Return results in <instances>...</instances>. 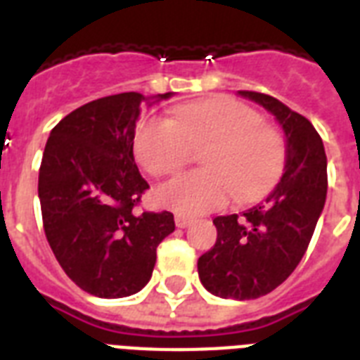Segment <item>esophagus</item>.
Segmentation results:
<instances>
[{
    "mask_svg": "<svg viewBox=\"0 0 360 360\" xmlns=\"http://www.w3.org/2000/svg\"><path fill=\"white\" fill-rule=\"evenodd\" d=\"M192 224L191 217H185V214H175V226L177 228H186V226Z\"/></svg>",
    "mask_w": 360,
    "mask_h": 360,
    "instance_id": "34e87169",
    "label": "esophagus"
}]
</instances>
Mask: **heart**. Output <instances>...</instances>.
<instances>
[{
  "instance_id": "heart-1",
  "label": "heart",
  "mask_w": 360,
  "mask_h": 360,
  "mask_svg": "<svg viewBox=\"0 0 360 360\" xmlns=\"http://www.w3.org/2000/svg\"><path fill=\"white\" fill-rule=\"evenodd\" d=\"M202 155V172L174 177L157 191L162 207L181 214H202L228 205L254 203L274 191L288 162L285 138L263 123L257 110L231 101L209 98L181 104L174 117H147L136 129L134 151L155 177L172 175Z\"/></svg>"
}]
</instances>
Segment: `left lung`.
Instances as JSON below:
<instances>
[{"mask_svg": "<svg viewBox=\"0 0 360 360\" xmlns=\"http://www.w3.org/2000/svg\"><path fill=\"white\" fill-rule=\"evenodd\" d=\"M282 124L288 162L265 203L246 213L213 219L217 243L198 259L203 288L222 299L267 295L304 256L327 198V157L314 124L271 95L239 91Z\"/></svg>", "mask_w": 360, "mask_h": 360, "instance_id": "obj_1", "label": "left lung"}]
</instances>
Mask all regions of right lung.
<instances>
[{
  "instance_id": "add662e5",
  "label": "right lung",
  "mask_w": 360,
  "mask_h": 360,
  "mask_svg": "<svg viewBox=\"0 0 360 360\" xmlns=\"http://www.w3.org/2000/svg\"><path fill=\"white\" fill-rule=\"evenodd\" d=\"M146 101L141 93H120L65 115L50 132L39 169L42 226L53 256L78 288L103 299L138 293L151 278L157 246L175 230L169 211H136L149 188L132 153Z\"/></svg>"
}]
</instances>
